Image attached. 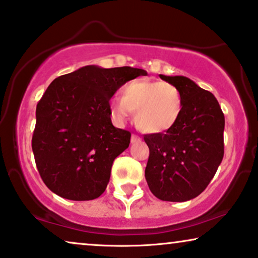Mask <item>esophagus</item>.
<instances>
[{
    "instance_id": "34e87169",
    "label": "esophagus",
    "mask_w": 258,
    "mask_h": 258,
    "mask_svg": "<svg viewBox=\"0 0 258 258\" xmlns=\"http://www.w3.org/2000/svg\"><path fill=\"white\" fill-rule=\"evenodd\" d=\"M139 141H141V137L135 135V134H133V135H132V143H135V142H139Z\"/></svg>"
}]
</instances>
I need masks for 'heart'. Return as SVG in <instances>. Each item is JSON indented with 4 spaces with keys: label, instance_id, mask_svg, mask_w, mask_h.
Masks as SVG:
<instances>
[{
    "label": "heart",
    "instance_id": "1",
    "mask_svg": "<svg viewBox=\"0 0 258 258\" xmlns=\"http://www.w3.org/2000/svg\"><path fill=\"white\" fill-rule=\"evenodd\" d=\"M113 118L123 122L135 111V122L146 133H166L179 121L182 96L175 85L149 79L132 80L123 88V97L110 102Z\"/></svg>",
    "mask_w": 258,
    "mask_h": 258
}]
</instances>
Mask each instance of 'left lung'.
Wrapping results in <instances>:
<instances>
[{
    "mask_svg": "<svg viewBox=\"0 0 258 258\" xmlns=\"http://www.w3.org/2000/svg\"><path fill=\"white\" fill-rule=\"evenodd\" d=\"M160 78L180 90L182 112L168 132L145 135L149 148L145 175L156 198L187 202L206 188L222 162L225 118L216 97L193 80Z\"/></svg>",
    "mask_w": 258,
    "mask_h": 258,
    "instance_id": "left-lung-1",
    "label": "left lung"
}]
</instances>
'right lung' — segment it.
I'll return each mask as SVG.
<instances>
[{
    "label": "right lung",
    "instance_id": "add662e5",
    "mask_svg": "<svg viewBox=\"0 0 258 258\" xmlns=\"http://www.w3.org/2000/svg\"><path fill=\"white\" fill-rule=\"evenodd\" d=\"M147 76L129 66H84L49 84L36 105L32 149L45 185L70 200L104 192L113 160L129 147L128 130L111 123L109 100L123 84Z\"/></svg>",
    "mask_w": 258,
    "mask_h": 258
}]
</instances>
